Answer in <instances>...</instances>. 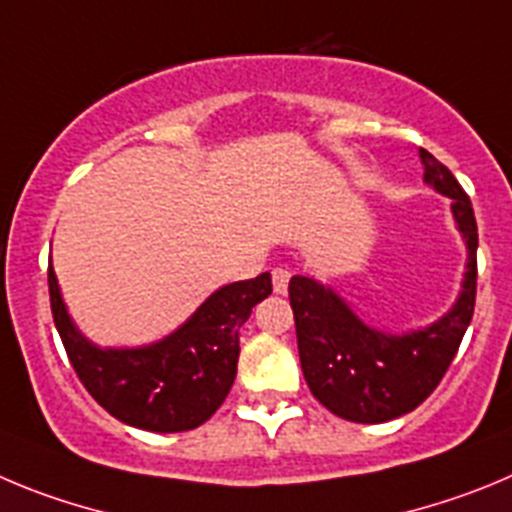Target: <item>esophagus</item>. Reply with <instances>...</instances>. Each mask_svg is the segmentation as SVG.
<instances>
[{
    "label": "esophagus",
    "instance_id": "obj_1",
    "mask_svg": "<svg viewBox=\"0 0 512 512\" xmlns=\"http://www.w3.org/2000/svg\"><path fill=\"white\" fill-rule=\"evenodd\" d=\"M290 283V270L288 267H275L273 270V290L275 293H285Z\"/></svg>",
    "mask_w": 512,
    "mask_h": 512
}]
</instances>
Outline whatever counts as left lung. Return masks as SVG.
Instances as JSON below:
<instances>
[{
  "instance_id": "1",
  "label": "left lung",
  "mask_w": 512,
  "mask_h": 512,
  "mask_svg": "<svg viewBox=\"0 0 512 512\" xmlns=\"http://www.w3.org/2000/svg\"><path fill=\"white\" fill-rule=\"evenodd\" d=\"M426 183L451 199V211L469 247L459 301L423 331L390 336L370 329L329 288L311 278H290L288 296L298 336V357L313 398L334 416L382 423L413 411L434 393L467 331L477 298V222L472 201L451 170L421 150Z\"/></svg>"
}]
</instances>
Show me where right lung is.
<instances>
[{"instance_id": "obj_1", "label": "right lung", "mask_w": 512, "mask_h": 512, "mask_svg": "<svg viewBox=\"0 0 512 512\" xmlns=\"http://www.w3.org/2000/svg\"><path fill=\"white\" fill-rule=\"evenodd\" d=\"M50 311L68 359L91 398L127 426L176 434L224 403L239 359V329L273 293L270 273L224 285L178 331L142 349H99L78 334L48 265Z\"/></svg>"}]
</instances>
